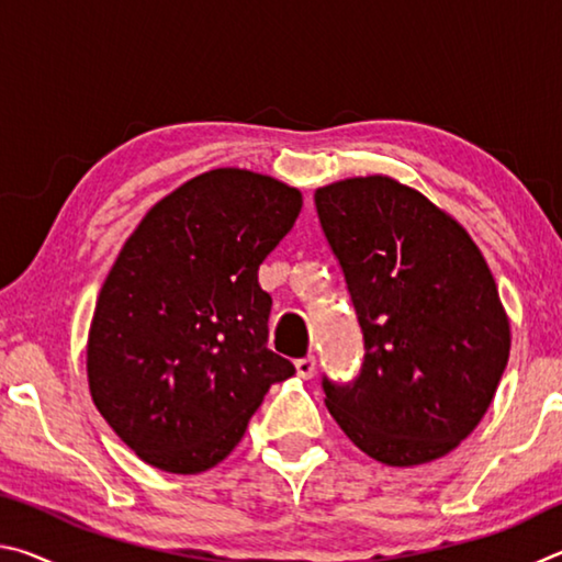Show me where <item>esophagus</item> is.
Returning a JSON list of instances; mask_svg holds the SVG:
<instances>
[{
	"label": "esophagus",
	"instance_id": "esophagus-1",
	"mask_svg": "<svg viewBox=\"0 0 562 562\" xmlns=\"http://www.w3.org/2000/svg\"><path fill=\"white\" fill-rule=\"evenodd\" d=\"M294 369H297V376L312 379L317 372V361H315V357H302V359L294 361Z\"/></svg>",
	"mask_w": 562,
	"mask_h": 562
}]
</instances>
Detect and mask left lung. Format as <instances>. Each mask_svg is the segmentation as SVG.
<instances>
[{"instance_id": "left-lung-1", "label": "left lung", "mask_w": 562, "mask_h": 562, "mask_svg": "<svg viewBox=\"0 0 562 562\" xmlns=\"http://www.w3.org/2000/svg\"><path fill=\"white\" fill-rule=\"evenodd\" d=\"M317 215L364 331V364L325 404L386 465L453 451L496 396L510 322L488 262L453 215L392 176L315 190Z\"/></svg>"}]
</instances>
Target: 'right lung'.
Instances as JSON below:
<instances>
[{
	"instance_id": "obj_1",
	"label": "right lung",
	"mask_w": 562,
	"mask_h": 562,
	"mask_svg": "<svg viewBox=\"0 0 562 562\" xmlns=\"http://www.w3.org/2000/svg\"><path fill=\"white\" fill-rule=\"evenodd\" d=\"M302 193L247 168L186 180L144 215L99 292L87 341L99 414L154 469L193 475L245 436L292 361L268 349L262 260Z\"/></svg>"
}]
</instances>
